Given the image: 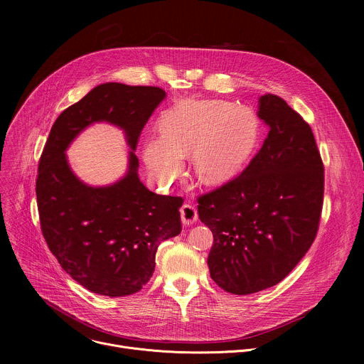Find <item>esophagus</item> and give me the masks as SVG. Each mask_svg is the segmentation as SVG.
Returning a JSON list of instances; mask_svg holds the SVG:
<instances>
[{
  "mask_svg": "<svg viewBox=\"0 0 364 364\" xmlns=\"http://www.w3.org/2000/svg\"><path fill=\"white\" fill-rule=\"evenodd\" d=\"M180 213H181V222H183V225H186V226L193 225V223L197 222V219H198L196 207L191 205V204H184V205L181 207Z\"/></svg>",
  "mask_w": 364,
  "mask_h": 364,
  "instance_id": "34e87169",
  "label": "esophagus"
}]
</instances>
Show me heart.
I'll use <instances>...</instances> for the list:
<instances>
[{"mask_svg":"<svg viewBox=\"0 0 364 364\" xmlns=\"http://www.w3.org/2000/svg\"><path fill=\"white\" fill-rule=\"evenodd\" d=\"M257 135V118L246 107L181 99L163 115L161 134L145 142L144 161L157 180L168 184L180 176L184 155L194 151L197 177L207 184H220L243 167Z\"/></svg>","mask_w":364,"mask_h":364,"instance_id":"1","label":"heart"}]
</instances>
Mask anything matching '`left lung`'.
<instances>
[{
  "mask_svg": "<svg viewBox=\"0 0 364 364\" xmlns=\"http://www.w3.org/2000/svg\"><path fill=\"white\" fill-rule=\"evenodd\" d=\"M269 132L236 178L198 197L210 228L212 279L247 295L281 282L313 245L323 209L324 166L311 127L277 95L259 97Z\"/></svg>",
  "mask_w": 364,
  "mask_h": 364,
  "instance_id": "left-lung-1",
  "label": "left lung"
}]
</instances>
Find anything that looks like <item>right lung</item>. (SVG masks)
Here are the masks:
<instances>
[{"instance_id": "obj_1", "label": "right lung", "mask_w": 364, "mask_h": 364, "mask_svg": "<svg viewBox=\"0 0 364 364\" xmlns=\"http://www.w3.org/2000/svg\"><path fill=\"white\" fill-rule=\"evenodd\" d=\"M166 96L155 86L102 83L59 115L44 145L36 181L43 236L60 267L95 294L138 292L152 277L159 245L181 232L183 198L149 191L135 155L142 128ZM95 122L121 127L132 148L127 174L103 188L79 181L65 157Z\"/></svg>"}]
</instances>
